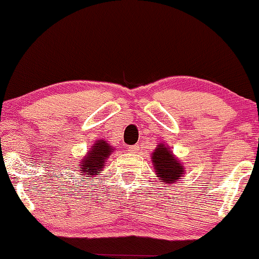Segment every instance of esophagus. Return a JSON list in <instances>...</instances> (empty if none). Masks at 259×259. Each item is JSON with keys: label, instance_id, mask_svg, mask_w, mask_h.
Instances as JSON below:
<instances>
[{"label": "esophagus", "instance_id": "34e87169", "mask_svg": "<svg viewBox=\"0 0 259 259\" xmlns=\"http://www.w3.org/2000/svg\"><path fill=\"white\" fill-rule=\"evenodd\" d=\"M127 151L130 152V153H136V152L139 151V146L135 145V146H129L127 147Z\"/></svg>", "mask_w": 259, "mask_h": 259}]
</instances>
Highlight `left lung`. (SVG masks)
Returning <instances> with one entry per match:
<instances>
[{"mask_svg": "<svg viewBox=\"0 0 259 259\" xmlns=\"http://www.w3.org/2000/svg\"><path fill=\"white\" fill-rule=\"evenodd\" d=\"M152 164L161 182L167 187L172 186L177 180L185 176V167L181 160L172 153L170 147L164 142L158 143L152 153Z\"/></svg>", "mask_w": 259, "mask_h": 259, "instance_id": "obj_1", "label": "left lung"}]
</instances>
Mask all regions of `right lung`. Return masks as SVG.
Instances as JSON below:
<instances>
[{
  "mask_svg": "<svg viewBox=\"0 0 259 259\" xmlns=\"http://www.w3.org/2000/svg\"><path fill=\"white\" fill-rule=\"evenodd\" d=\"M113 151L114 147H112L105 139L96 140L92 148L87 152L83 159L79 161L78 169L80 175H88L87 177H89V179L100 175V172L104 171L106 161L113 153Z\"/></svg>",
  "mask_w": 259,
  "mask_h": 259,
  "instance_id": "obj_1",
  "label": "right lung"
}]
</instances>
